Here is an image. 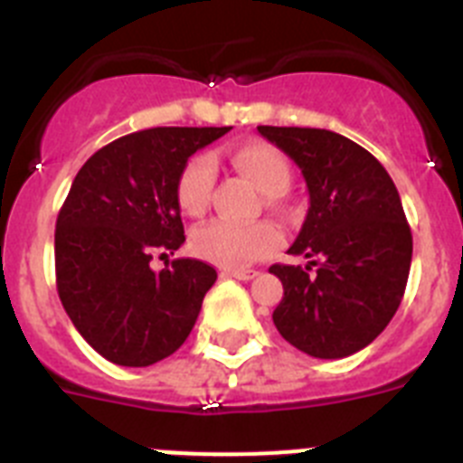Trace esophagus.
<instances>
[{"label": "esophagus", "mask_w": 463, "mask_h": 463, "mask_svg": "<svg viewBox=\"0 0 463 463\" xmlns=\"http://www.w3.org/2000/svg\"><path fill=\"white\" fill-rule=\"evenodd\" d=\"M224 276H232L236 280H252L257 276V271H252V269H227Z\"/></svg>", "instance_id": "esophagus-1"}]
</instances>
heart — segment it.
Masks as SVG:
<instances>
[{"label": "heart", "mask_w": 463, "mask_h": 463, "mask_svg": "<svg viewBox=\"0 0 463 463\" xmlns=\"http://www.w3.org/2000/svg\"><path fill=\"white\" fill-rule=\"evenodd\" d=\"M232 165L260 192L276 199L278 192L289 183L288 157L267 141H243L232 148ZM215 183V162L208 153L194 155L185 162L175 181V202L183 213L196 218L211 199ZM280 229L271 222L236 224L213 220L192 232V250L202 260L224 269L248 267L280 245Z\"/></svg>", "instance_id": "obj_1"}]
</instances>
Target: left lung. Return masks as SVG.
Wrapping results in <instances>:
<instances>
[{"label": "left lung", "mask_w": 463, "mask_h": 463, "mask_svg": "<svg viewBox=\"0 0 463 463\" xmlns=\"http://www.w3.org/2000/svg\"><path fill=\"white\" fill-rule=\"evenodd\" d=\"M294 159L310 206L289 255L306 269L273 264L282 301L273 325L297 350L343 359L373 343L406 292L412 234L394 181L350 138L310 127H257ZM310 266L315 274H308Z\"/></svg>", "instance_id": "left-lung-1"}]
</instances>
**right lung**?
<instances>
[{"label":"right lung","instance_id":"obj_1","mask_svg":"<svg viewBox=\"0 0 463 463\" xmlns=\"http://www.w3.org/2000/svg\"><path fill=\"white\" fill-rule=\"evenodd\" d=\"M232 127H153L80 166L55 227L57 294L73 326L118 366H150L190 336L218 278L199 260L153 271L185 243L175 181L187 159Z\"/></svg>","mask_w":463,"mask_h":463}]
</instances>
